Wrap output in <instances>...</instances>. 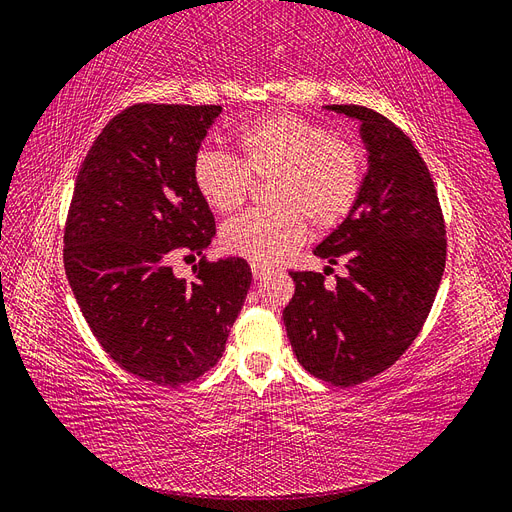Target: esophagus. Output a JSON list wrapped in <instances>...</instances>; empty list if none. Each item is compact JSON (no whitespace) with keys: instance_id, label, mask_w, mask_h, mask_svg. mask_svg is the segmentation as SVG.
Listing matches in <instances>:
<instances>
[{"instance_id":"34e87169","label":"esophagus","mask_w":512,"mask_h":512,"mask_svg":"<svg viewBox=\"0 0 512 512\" xmlns=\"http://www.w3.org/2000/svg\"><path fill=\"white\" fill-rule=\"evenodd\" d=\"M269 271H271V267L258 265V262H252V275H254V280H262V277H265Z\"/></svg>"}]
</instances>
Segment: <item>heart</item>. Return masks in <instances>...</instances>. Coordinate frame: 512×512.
I'll use <instances>...</instances> for the list:
<instances>
[{
    "instance_id": "1",
    "label": "heart",
    "mask_w": 512,
    "mask_h": 512,
    "mask_svg": "<svg viewBox=\"0 0 512 512\" xmlns=\"http://www.w3.org/2000/svg\"><path fill=\"white\" fill-rule=\"evenodd\" d=\"M237 160L200 149L192 183L205 203L230 213L239 209L254 179H269L271 207L247 211L222 228L228 252L271 265L303 243L307 224L327 232L342 224L363 190V149L335 136L322 123L297 115H269L237 132Z\"/></svg>"
}]
</instances>
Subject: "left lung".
Masks as SVG:
<instances>
[{
    "instance_id": "8db88e82",
    "label": "left lung",
    "mask_w": 512,
    "mask_h": 512,
    "mask_svg": "<svg viewBox=\"0 0 512 512\" xmlns=\"http://www.w3.org/2000/svg\"><path fill=\"white\" fill-rule=\"evenodd\" d=\"M327 111L361 123L363 190L348 218L316 245L331 265L346 260L335 288L324 275L290 271L294 297L284 324L297 361L333 386L389 369L421 333L446 262V230L433 179L410 138L365 106Z\"/></svg>"
}]
</instances>
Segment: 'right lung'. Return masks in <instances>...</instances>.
Returning <instances> with one entry per match:
<instances>
[{
	"label": "right lung",
	"instance_id": "1",
	"mask_svg": "<svg viewBox=\"0 0 512 512\" xmlns=\"http://www.w3.org/2000/svg\"><path fill=\"white\" fill-rule=\"evenodd\" d=\"M222 106L134 104L106 123L76 175L64 265L104 352L136 378L181 386L220 361L252 284L243 258H205L194 280L175 252L203 254L215 237L192 162Z\"/></svg>",
	"mask_w": 512,
	"mask_h": 512
}]
</instances>
